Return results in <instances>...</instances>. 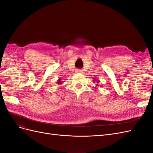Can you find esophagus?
<instances>
[{
	"mask_svg": "<svg viewBox=\"0 0 153 153\" xmlns=\"http://www.w3.org/2000/svg\"><path fill=\"white\" fill-rule=\"evenodd\" d=\"M76 73H82V70H81V69H76Z\"/></svg>",
	"mask_w": 153,
	"mask_h": 153,
	"instance_id": "obj_1",
	"label": "esophagus"
}]
</instances>
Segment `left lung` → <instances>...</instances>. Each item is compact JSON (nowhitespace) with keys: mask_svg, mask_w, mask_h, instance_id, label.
Segmentation results:
<instances>
[{"mask_svg":"<svg viewBox=\"0 0 153 153\" xmlns=\"http://www.w3.org/2000/svg\"><path fill=\"white\" fill-rule=\"evenodd\" d=\"M97 83H99V81H98V80L97 81ZM97 86H98V84H97Z\"/></svg>","mask_w":153,"mask_h":153,"instance_id":"8db88e82","label":"left lung"}]
</instances>
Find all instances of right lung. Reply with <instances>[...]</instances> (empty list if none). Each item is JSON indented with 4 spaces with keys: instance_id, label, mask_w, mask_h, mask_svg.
<instances>
[{
    "instance_id": "1",
    "label": "right lung",
    "mask_w": 153,
    "mask_h": 153,
    "mask_svg": "<svg viewBox=\"0 0 153 153\" xmlns=\"http://www.w3.org/2000/svg\"><path fill=\"white\" fill-rule=\"evenodd\" d=\"M62 84V82L61 81V79H59L57 80V84Z\"/></svg>"
}]
</instances>
